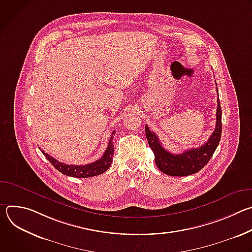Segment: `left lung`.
<instances>
[{
  "label": "left lung",
  "mask_w": 252,
  "mask_h": 252,
  "mask_svg": "<svg viewBox=\"0 0 252 252\" xmlns=\"http://www.w3.org/2000/svg\"><path fill=\"white\" fill-rule=\"evenodd\" d=\"M217 91L219 93L218 87ZM221 128V107L219 97L215 129L208 140L198 149L194 148L185 151L179 155H173L162 147L158 135L152 131L148 126H146V135L149 145L155 154L156 164L159 170L171 176H187L196 173L207 164L220 143Z\"/></svg>",
  "instance_id": "8db88e82"
}]
</instances>
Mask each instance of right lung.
Here are the masks:
<instances>
[{"label":"right lung","instance_id":"1","mask_svg":"<svg viewBox=\"0 0 252 252\" xmlns=\"http://www.w3.org/2000/svg\"><path fill=\"white\" fill-rule=\"evenodd\" d=\"M116 130L113 131L111 134V138L109 140V146L105 150L103 156L101 158L95 160L94 162L85 164V165H74V164H65L63 162H61L57 160L56 158L49 156L47 153L42 151L43 155L46 157V158L56 167L60 172H62L64 175H68L71 177H79V178H86V177H92L98 174L103 173L105 170L109 169L113 162V157H114V143H113V137L115 135Z\"/></svg>","mask_w":252,"mask_h":252}]
</instances>
